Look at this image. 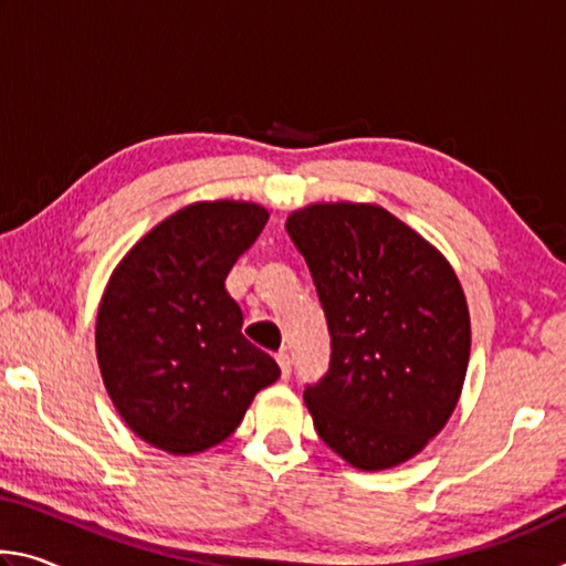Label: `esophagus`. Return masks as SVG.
<instances>
[{
  "mask_svg": "<svg viewBox=\"0 0 566 566\" xmlns=\"http://www.w3.org/2000/svg\"><path fill=\"white\" fill-rule=\"evenodd\" d=\"M276 364H280V369H282V377H284V379L292 375V357H290V352H286V349L276 352Z\"/></svg>",
  "mask_w": 566,
  "mask_h": 566,
  "instance_id": "1",
  "label": "esophagus"
}]
</instances>
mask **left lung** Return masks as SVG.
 Returning a JSON list of instances; mask_svg holds the SVG:
<instances>
[{
	"instance_id": "obj_1",
	"label": "left lung",
	"mask_w": 566,
	"mask_h": 566,
	"mask_svg": "<svg viewBox=\"0 0 566 566\" xmlns=\"http://www.w3.org/2000/svg\"><path fill=\"white\" fill-rule=\"evenodd\" d=\"M286 232L317 286L329 369L306 385L319 437L375 472L407 462L447 424L469 364V312L452 266L375 205H312Z\"/></svg>"
}]
</instances>
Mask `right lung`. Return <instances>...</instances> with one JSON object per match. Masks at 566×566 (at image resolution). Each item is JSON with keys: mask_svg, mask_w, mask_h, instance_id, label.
Returning <instances> with one entry per match:
<instances>
[{"mask_svg": "<svg viewBox=\"0 0 566 566\" xmlns=\"http://www.w3.org/2000/svg\"><path fill=\"white\" fill-rule=\"evenodd\" d=\"M249 202L179 209L129 249L97 317L104 387L134 434L171 454L222 442L280 377L242 334L227 274L266 224Z\"/></svg>", "mask_w": 566, "mask_h": 566, "instance_id": "right-lung-1", "label": "right lung"}]
</instances>
